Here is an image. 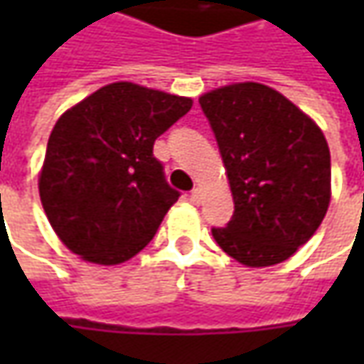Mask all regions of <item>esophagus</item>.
Masks as SVG:
<instances>
[{
	"label": "esophagus",
	"instance_id": "esophagus-1",
	"mask_svg": "<svg viewBox=\"0 0 364 364\" xmlns=\"http://www.w3.org/2000/svg\"><path fill=\"white\" fill-rule=\"evenodd\" d=\"M188 198H190V203H192V204H200V200H203V192H200L198 188H194L192 192H190Z\"/></svg>",
	"mask_w": 364,
	"mask_h": 364
}]
</instances>
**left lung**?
I'll return each mask as SVG.
<instances>
[{"mask_svg":"<svg viewBox=\"0 0 364 364\" xmlns=\"http://www.w3.org/2000/svg\"><path fill=\"white\" fill-rule=\"evenodd\" d=\"M229 176L235 213L215 227L218 247L247 267L291 257L330 204L324 133L282 92L237 82L198 99Z\"/></svg>","mask_w":364,"mask_h":364,"instance_id":"obj_1","label":"left lung"}]
</instances>
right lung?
Masks as SVG:
<instances>
[{"label":"right lung","mask_w":364,"mask_h":364,"mask_svg":"<svg viewBox=\"0 0 364 364\" xmlns=\"http://www.w3.org/2000/svg\"><path fill=\"white\" fill-rule=\"evenodd\" d=\"M192 99L113 82L68 109L50 133L38 180L54 232L85 261L117 265L139 253L178 200L154 141Z\"/></svg>","instance_id":"right-lung-1"}]
</instances>
